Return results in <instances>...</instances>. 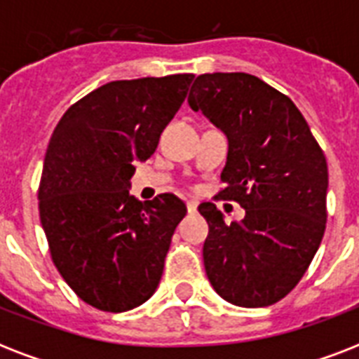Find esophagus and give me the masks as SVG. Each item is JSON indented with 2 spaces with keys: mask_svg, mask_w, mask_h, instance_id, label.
<instances>
[{
  "mask_svg": "<svg viewBox=\"0 0 359 359\" xmlns=\"http://www.w3.org/2000/svg\"><path fill=\"white\" fill-rule=\"evenodd\" d=\"M186 208H188V212L196 214L197 212V203L196 201H188L186 203Z\"/></svg>",
  "mask_w": 359,
  "mask_h": 359,
  "instance_id": "1",
  "label": "esophagus"
}]
</instances>
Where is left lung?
<instances>
[{
  "label": "left lung",
  "mask_w": 359,
  "mask_h": 359,
  "mask_svg": "<svg viewBox=\"0 0 359 359\" xmlns=\"http://www.w3.org/2000/svg\"><path fill=\"white\" fill-rule=\"evenodd\" d=\"M188 102L229 137L216 199L245 210L227 225L214 203L199 205L208 281L235 306H272L298 285L324 236L326 156L294 102L257 76H197Z\"/></svg>",
  "instance_id": "1"
}]
</instances>
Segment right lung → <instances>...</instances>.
<instances>
[{
	"label": "right lung",
	"mask_w": 359,
	"mask_h": 359,
	"mask_svg": "<svg viewBox=\"0 0 359 359\" xmlns=\"http://www.w3.org/2000/svg\"><path fill=\"white\" fill-rule=\"evenodd\" d=\"M194 74L109 81L70 106L53 130L39 184L52 261L100 311L123 313L156 290L186 205L173 194L130 196L134 160L156 151Z\"/></svg>",
	"instance_id": "right-lung-1"
}]
</instances>
